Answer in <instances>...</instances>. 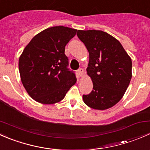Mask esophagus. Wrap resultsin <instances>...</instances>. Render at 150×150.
<instances>
[{
    "label": "esophagus",
    "mask_w": 150,
    "mask_h": 150,
    "mask_svg": "<svg viewBox=\"0 0 150 150\" xmlns=\"http://www.w3.org/2000/svg\"><path fill=\"white\" fill-rule=\"evenodd\" d=\"M78 74H79V75L81 77H83L84 75V73H85V71L83 69H79L78 70Z\"/></svg>",
    "instance_id": "obj_1"
}]
</instances>
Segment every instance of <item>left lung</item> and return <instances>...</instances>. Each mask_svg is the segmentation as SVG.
<instances>
[{
  "instance_id": "8db88e82",
  "label": "left lung",
  "mask_w": 150,
  "mask_h": 150,
  "mask_svg": "<svg viewBox=\"0 0 150 150\" xmlns=\"http://www.w3.org/2000/svg\"><path fill=\"white\" fill-rule=\"evenodd\" d=\"M77 35L89 53L87 74L93 89L83 95L84 103L94 110L115 105L126 91L132 77V62L118 40L102 30H78Z\"/></svg>"
}]
</instances>
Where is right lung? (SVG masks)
Returning <instances> with one entry per match:
<instances>
[{
    "label": "right lung",
    "instance_id": "add662e5",
    "mask_svg": "<svg viewBox=\"0 0 150 150\" xmlns=\"http://www.w3.org/2000/svg\"><path fill=\"white\" fill-rule=\"evenodd\" d=\"M77 30L64 26L47 28L33 37L19 59L21 81L32 99L43 104L59 102L77 78L67 69L65 46Z\"/></svg>",
    "mask_w": 150,
    "mask_h": 150
}]
</instances>
